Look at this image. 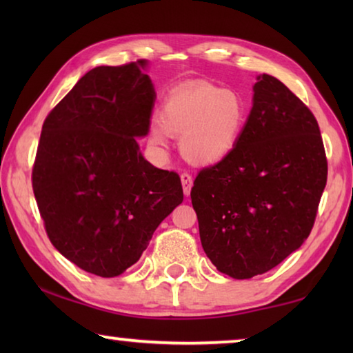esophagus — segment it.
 <instances>
[{"label":"esophagus","mask_w":353,"mask_h":353,"mask_svg":"<svg viewBox=\"0 0 353 353\" xmlns=\"http://www.w3.org/2000/svg\"><path fill=\"white\" fill-rule=\"evenodd\" d=\"M181 181H182V187H183V194L190 196L191 187H193V177H191L188 172H182Z\"/></svg>","instance_id":"obj_1"}]
</instances>
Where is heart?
<instances>
[{
    "instance_id": "heart-1",
    "label": "heart",
    "mask_w": 353,
    "mask_h": 353,
    "mask_svg": "<svg viewBox=\"0 0 353 353\" xmlns=\"http://www.w3.org/2000/svg\"><path fill=\"white\" fill-rule=\"evenodd\" d=\"M248 123V105L240 93L207 82L182 83L159 110V123L148 132L149 145L168 146L170 135H181L179 146L188 162L210 166L230 157Z\"/></svg>"
}]
</instances>
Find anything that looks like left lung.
<instances>
[{"label": "left lung", "instance_id": "8db88e82", "mask_svg": "<svg viewBox=\"0 0 353 353\" xmlns=\"http://www.w3.org/2000/svg\"><path fill=\"white\" fill-rule=\"evenodd\" d=\"M256 81L234 154L202 168L190 194L202 248L219 272L234 279L265 274L302 246L327 183L312 110L276 77Z\"/></svg>", "mask_w": 353, "mask_h": 353}]
</instances>
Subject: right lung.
Returning <instances> with one entry per match:
<instances>
[{"label": "right lung", "mask_w": 353, "mask_h": 353, "mask_svg": "<svg viewBox=\"0 0 353 353\" xmlns=\"http://www.w3.org/2000/svg\"><path fill=\"white\" fill-rule=\"evenodd\" d=\"M146 61L97 67L41 128L32 190L46 235L65 259L99 277L139 261L159 224L182 204L181 177L145 160L155 92Z\"/></svg>", "instance_id": "obj_1"}]
</instances>
